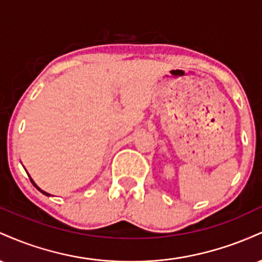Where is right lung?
<instances>
[{
  "mask_svg": "<svg viewBox=\"0 0 262 262\" xmlns=\"http://www.w3.org/2000/svg\"><path fill=\"white\" fill-rule=\"evenodd\" d=\"M29 179H31V181H32V183H33V185H34V187H35V188H37V189H38V191H40V192H41V193H43V194H45V196H50V194H49V193H47V192H44V191H43V189H40V188H39V187H38V186H37V185H35V182H34V181H33V180H32V177H31V176H29Z\"/></svg>",
  "mask_w": 262,
  "mask_h": 262,
  "instance_id": "add662e5",
  "label": "right lung"
}]
</instances>
